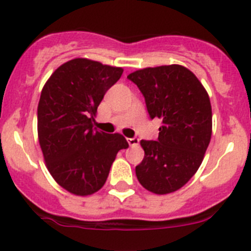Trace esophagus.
Returning <instances> with one entry per match:
<instances>
[{
	"label": "esophagus",
	"instance_id": "34e87169",
	"mask_svg": "<svg viewBox=\"0 0 251 251\" xmlns=\"http://www.w3.org/2000/svg\"><path fill=\"white\" fill-rule=\"evenodd\" d=\"M127 142L130 147H133V146H138L139 138H137V137H133V138H127Z\"/></svg>",
	"mask_w": 251,
	"mask_h": 251
}]
</instances>
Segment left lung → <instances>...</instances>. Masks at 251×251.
Masks as SVG:
<instances>
[{
	"instance_id": "left-lung-1",
	"label": "left lung",
	"mask_w": 251,
	"mask_h": 251,
	"mask_svg": "<svg viewBox=\"0 0 251 251\" xmlns=\"http://www.w3.org/2000/svg\"><path fill=\"white\" fill-rule=\"evenodd\" d=\"M145 97L151 118L162 126L157 141H141L145 158L136 175L157 195L185 186L202 163L212 132L210 98L196 75L182 65L146 68L128 75Z\"/></svg>"
}]
</instances>
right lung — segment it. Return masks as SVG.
<instances>
[{
	"label": "right lung",
	"mask_w": 251,
	"mask_h": 251,
	"mask_svg": "<svg viewBox=\"0 0 251 251\" xmlns=\"http://www.w3.org/2000/svg\"><path fill=\"white\" fill-rule=\"evenodd\" d=\"M123 69L77 57L55 70L37 106V134L46 167L70 194L88 196L105 183L117 153L128 148L122 134L93 128L104 94Z\"/></svg>",
	"instance_id": "add662e5"
}]
</instances>
